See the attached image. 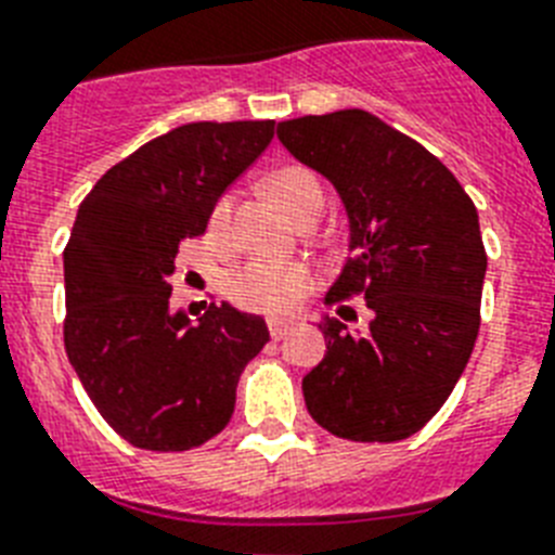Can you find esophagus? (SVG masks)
Wrapping results in <instances>:
<instances>
[{"mask_svg": "<svg viewBox=\"0 0 555 555\" xmlns=\"http://www.w3.org/2000/svg\"><path fill=\"white\" fill-rule=\"evenodd\" d=\"M270 337L273 339H285L291 334V322H282V320H270Z\"/></svg>", "mask_w": 555, "mask_h": 555, "instance_id": "esophagus-1", "label": "esophagus"}]
</instances>
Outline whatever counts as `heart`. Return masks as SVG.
<instances>
[{
  "mask_svg": "<svg viewBox=\"0 0 555 555\" xmlns=\"http://www.w3.org/2000/svg\"><path fill=\"white\" fill-rule=\"evenodd\" d=\"M270 186H273V195L279 198V204L294 218L313 201H325L320 178L313 176L311 169H279ZM233 192H224L216 201L212 216H209V235L212 238H221L227 233L230 216H233ZM305 291H308V273L299 268H291V264H279V261H253V264L235 273L233 285H230V294L242 308L264 313H287L299 305Z\"/></svg>",
  "mask_w": 555,
  "mask_h": 555,
  "instance_id": "obj_1",
  "label": "heart"
}]
</instances>
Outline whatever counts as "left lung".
Here are the masks:
<instances>
[{
  "label": "left lung",
  "instance_id": "8db88e82",
  "mask_svg": "<svg viewBox=\"0 0 555 555\" xmlns=\"http://www.w3.org/2000/svg\"><path fill=\"white\" fill-rule=\"evenodd\" d=\"M276 134L346 207L351 256L325 305L363 296L371 308L365 334L322 317L325 357L305 374V405L337 438H409L447 403L478 339V209L429 150L363 108L296 117Z\"/></svg>",
  "mask_w": 555,
  "mask_h": 555
}]
</instances>
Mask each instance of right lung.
<instances>
[{
  "mask_svg": "<svg viewBox=\"0 0 555 555\" xmlns=\"http://www.w3.org/2000/svg\"><path fill=\"white\" fill-rule=\"evenodd\" d=\"M273 120L186 124L108 169L65 244V354L103 421L138 449L184 452L224 429L244 365L270 339L256 313L176 311L178 247L268 150Z\"/></svg>",
  "mask_w": 555,
  "mask_h": 555,
  "instance_id": "1",
  "label": "right lung"
}]
</instances>
